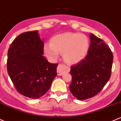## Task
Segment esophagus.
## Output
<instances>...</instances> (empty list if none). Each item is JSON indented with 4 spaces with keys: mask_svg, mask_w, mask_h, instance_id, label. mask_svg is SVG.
<instances>
[{
    "mask_svg": "<svg viewBox=\"0 0 121 121\" xmlns=\"http://www.w3.org/2000/svg\"><path fill=\"white\" fill-rule=\"evenodd\" d=\"M68 70V67L65 65L64 64H59L57 68V73L58 75L62 76Z\"/></svg>",
    "mask_w": 121,
    "mask_h": 121,
    "instance_id": "34e87169",
    "label": "esophagus"
}]
</instances>
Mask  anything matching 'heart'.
<instances>
[{
  "label": "heart",
  "mask_w": 121,
  "mask_h": 121,
  "mask_svg": "<svg viewBox=\"0 0 121 121\" xmlns=\"http://www.w3.org/2000/svg\"><path fill=\"white\" fill-rule=\"evenodd\" d=\"M90 48L88 38L84 34L66 33L54 36L50 45L45 44L43 51L51 60H55L63 53L65 60L70 63H76L84 59Z\"/></svg>",
  "instance_id": "heart-1"
}]
</instances>
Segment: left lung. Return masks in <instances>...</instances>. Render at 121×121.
Wrapping results in <instances>:
<instances>
[{
    "instance_id": "8db88e82",
    "label": "left lung",
    "mask_w": 121,
    "mask_h": 121,
    "mask_svg": "<svg viewBox=\"0 0 121 121\" xmlns=\"http://www.w3.org/2000/svg\"><path fill=\"white\" fill-rule=\"evenodd\" d=\"M88 54L70 67L72 80L69 88L73 96L80 100L91 98L105 86L111 74L113 54L104 41L90 35Z\"/></svg>"
}]
</instances>
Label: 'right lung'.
<instances>
[{"instance_id": "right-lung-1", "label": "right lung", "mask_w": 121, "mask_h": 121, "mask_svg": "<svg viewBox=\"0 0 121 121\" xmlns=\"http://www.w3.org/2000/svg\"><path fill=\"white\" fill-rule=\"evenodd\" d=\"M43 46L35 30L20 34L9 48L8 74L17 91L27 97L44 95L57 75L58 64L49 63L42 55Z\"/></svg>"}]
</instances>
